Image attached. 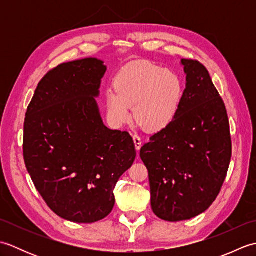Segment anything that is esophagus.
Returning <instances> with one entry per match:
<instances>
[{
  "label": "esophagus",
  "instance_id": "34e87169",
  "mask_svg": "<svg viewBox=\"0 0 256 256\" xmlns=\"http://www.w3.org/2000/svg\"><path fill=\"white\" fill-rule=\"evenodd\" d=\"M133 140H134L135 148H136V150H140V148H142V140H140V136H138V135H133Z\"/></svg>",
  "mask_w": 256,
  "mask_h": 256
}]
</instances>
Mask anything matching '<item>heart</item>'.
Instances as JSON below:
<instances>
[{
	"mask_svg": "<svg viewBox=\"0 0 256 256\" xmlns=\"http://www.w3.org/2000/svg\"><path fill=\"white\" fill-rule=\"evenodd\" d=\"M182 99V84L178 76L155 64H134L120 72L114 90L104 94L108 122L121 128L133 116L145 131L157 133L175 118Z\"/></svg>",
	"mask_w": 256,
	"mask_h": 256,
	"instance_id": "obj_1",
	"label": "heart"
}]
</instances>
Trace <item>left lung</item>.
<instances>
[{"mask_svg":"<svg viewBox=\"0 0 256 256\" xmlns=\"http://www.w3.org/2000/svg\"><path fill=\"white\" fill-rule=\"evenodd\" d=\"M182 64L186 89L176 116L140 152L148 170L152 209L170 222L189 220L209 208L232 155L226 108L208 70L192 59H182Z\"/></svg>","mask_w":256,"mask_h":256,"instance_id":"1","label":"left lung"}]
</instances>
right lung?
Returning a JSON list of instances; mask_svg holds the SVG:
<instances>
[{"mask_svg":"<svg viewBox=\"0 0 256 256\" xmlns=\"http://www.w3.org/2000/svg\"><path fill=\"white\" fill-rule=\"evenodd\" d=\"M106 72L91 57L59 64L40 81L26 111L27 172L47 206L76 224L110 214L118 178L136 157L131 135L101 118L96 98Z\"/></svg>","mask_w":256,"mask_h":256,"instance_id":"add662e5","label":"right lung"}]
</instances>
